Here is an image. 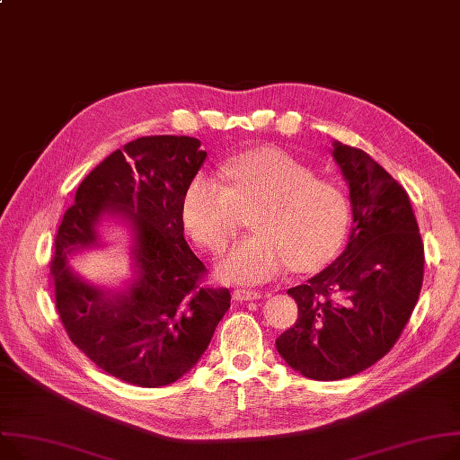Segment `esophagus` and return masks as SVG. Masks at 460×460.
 I'll use <instances>...</instances> for the list:
<instances>
[{
	"label": "esophagus",
	"mask_w": 460,
	"mask_h": 460,
	"mask_svg": "<svg viewBox=\"0 0 460 460\" xmlns=\"http://www.w3.org/2000/svg\"><path fill=\"white\" fill-rule=\"evenodd\" d=\"M261 292H255V290H243V288H236L233 292V299L236 301H252V299H261Z\"/></svg>",
	"instance_id": "34e87169"
}]
</instances>
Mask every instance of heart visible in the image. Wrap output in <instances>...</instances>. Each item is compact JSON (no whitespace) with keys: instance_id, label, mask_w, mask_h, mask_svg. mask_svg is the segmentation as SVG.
Masks as SVG:
<instances>
[{"instance_id":"b5f03b06","label":"heart","mask_w":460,"mask_h":460,"mask_svg":"<svg viewBox=\"0 0 460 460\" xmlns=\"http://www.w3.org/2000/svg\"><path fill=\"white\" fill-rule=\"evenodd\" d=\"M220 176L194 173L181 198L190 236L218 255L252 210L253 234L240 240L218 266L233 285H261L287 270L313 271L341 248L349 222V201L336 182L279 147H259L227 159Z\"/></svg>"}]
</instances>
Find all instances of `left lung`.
<instances>
[{
	"mask_svg": "<svg viewBox=\"0 0 460 460\" xmlns=\"http://www.w3.org/2000/svg\"><path fill=\"white\" fill-rule=\"evenodd\" d=\"M349 182L348 248L309 283L288 288L297 320L275 348L290 368L339 381L383 358L400 339L423 283V242L405 189L368 153L336 142Z\"/></svg>",
	"mask_w": 460,
	"mask_h": 460,
	"instance_id": "obj_1",
	"label": "left lung"
}]
</instances>
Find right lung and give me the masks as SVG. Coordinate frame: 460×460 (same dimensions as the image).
<instances>
[{
    "label": "right lung",
    "instance_id": "add662e5",
    "mask_svg": "<svg viewBox=\"0 0 460 460\" xmlns=\"http://www.w3.org/2000/svg\"><path fill=\"white\" fill-rule=\"evenodd\" d=\"M205 157L192 137L126 144L81 181L55 236L49 273L70 341L98 368L135 386L159 388L185 376L231 305L227 288L205 285L207 268L182 236V190ZM109 209L134 220L141 273L112 300L66 264V252L95 243L93 224Z\"/></svg>",
    "mask_w": 460,
    "mask_h": 460
}]
</instances>
